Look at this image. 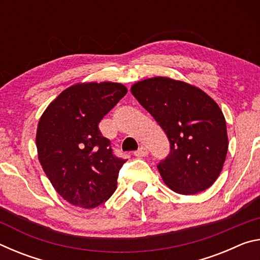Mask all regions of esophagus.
Here are the masks:
<instances>
[{"instance_id":"obj_1","label":"esophagus","mask_w":260,"mask_h":260,"mask_svg":"<svg viewBox=\"0 0 260 260\" xmlns=\"http://www.w3.org/2000/svg\"><path fill=\"white\" fill-rule=\"evenodd\" d=\"M148 153H149V151L146 147H140L138 150L134 152V155L136 157H144V156H147Z\"/></svg>"}]
</instances>
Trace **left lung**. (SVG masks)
Listing matches in <instances>:
<instances>
[{
	"instance_id": "8db88e82",
	"label": "left lung",
	"mask_w": 260,
	"mask_h": 260,
	"mask_svg": "<svg viewBox=\"0 0 260 260\" xmlns=\"http://www.w3.org/2000/svg\"><path fill=\"white\" fill-rule=\"evenodd\" d=\"M132 94L170 141L157 169L173 191L192 195L212 186L226 159V120L218 104L199 88L170 78L140 81Z\"/></svg>"
}]
</instances>
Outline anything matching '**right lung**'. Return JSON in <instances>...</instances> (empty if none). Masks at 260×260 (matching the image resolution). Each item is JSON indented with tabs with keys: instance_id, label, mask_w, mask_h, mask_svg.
I'll use <instances>...</instances> for the list:
<instances>
[{
	"instance_id": "right-lung-1",
	"label": "right lung",
	"mask_w": 260,
	"mask_h": 260,
	"mask_svg": "<svg viewBox=\"0 0 260 260\" xmlns=\"http://www.w3.org/2000/svg\"><path fill=\"white\" fill-rule=\"evenodd\" d=\"M126 93L121 83L72 86L52 101L39 121V160L52 187L72 205L94 209L116 190L127 159L114 155L99 124Z\"/></svg>"
}]
</instances>
